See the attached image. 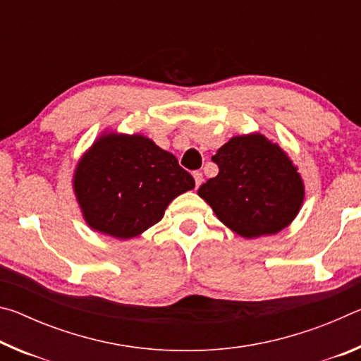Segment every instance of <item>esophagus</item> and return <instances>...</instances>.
<instances>
[{
	"instance_id": "1",
	"label": "esophagus",
	"mask_w": 361,
	"mask_h": 361,
	"mask_svg": "<svg viewBox=\"0 0 361 361\" xmlns=\"http://www.w3.org/2000/svg\"><path fill=\"white\" fill-rule=\"evenodd\" d=\"M192 176H194V180H195V188H199L200 185H202V181H204L202 172H194Z\"/></svg>"
}]
</instances>
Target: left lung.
Returning a JSON list of instances; mask_svg holds the SVG:
<instances>
[{"label":"left lung","instance_id":"8db88e82","mask_svg":"<svg viewBox=\"0 0 361 361\" xmlns=\"http://www.w3.org/2000/svg\"><path fill=\"white\" fill-rule=\"evenodd\" d=\"M212 159L219 173L197 194L237 235H274L298 216L304 180L279 143L259 132L235 135Z\"/></svg>","mask_w":361,"mask_h":361}]
</instances>
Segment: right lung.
Segmentation results:
<instances>
[{"mask_svg":"<svg viewBox=\"0 0 361 361\" xmlns=\"http://www.w3.org/2000/svg\"><path fill=\"white\" fill-rule=\"evenodd\" d=\"M71 183L85 224L119 240L143 234L195 186L172 152L151 138L109 129L78 159Z\"/></svg>","mask_w":361,"mask_h":361,"instance_id":"add662e5","label":"right lung"}]
</instances>
